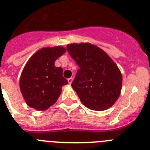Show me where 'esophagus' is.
Listing matches in <instances>:
<instances>
[{"mask_svg":"<svg viewBox=\"0 0 150 150\" xmlns=\"http://www.w3.org/2000/svg\"><path fill=\"white\" fill-rule=\"evenodd\" d=\"M67 81H68V82H69V83L71 84L72 83V81H73V78H68Z\"/></svg>","mask_w":150,"mask_h":150,"instance_id":"obj_1","label":"esophagus"}]
</instances>
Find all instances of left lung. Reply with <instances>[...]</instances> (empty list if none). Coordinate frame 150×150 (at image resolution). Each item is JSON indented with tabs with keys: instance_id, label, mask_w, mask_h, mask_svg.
<instances>
[{
	"instance_id": "left-lung-1",
	"label": "left lung",
	"mask_w": 150,
	"mask_h": 150,
	"mask_svg": "<svg viewBox=\"0 0 150 150\" xmlns=\"http://www.w3.org/2000/svg\"><path fill=\"white\" fill-rule=\"evenodd\" d=\"M67 51L80 67L72 83L81 103L94 110H103L120 95L122 78L105 52L89 43L70 44Z\"/></svg>"
}]
</instances>
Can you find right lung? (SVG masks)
<instances>
[{"label":"right lung","instance_id":"1","mask_svg":"<svg viewBox=\"0 0 150 150\" xmlns=\"http://www.w3.org/2000/svg\"><path fill=\"white\" fill-rule=\"evenodd\" d=\"M66 52L61 46L40 49L26 63L20 79L25 101L37 110H47L60 96L62 87L68 83L62 67H55L56 59Z\"/></svg>","mask_w":150,"mask_h":150}]
</instances>
